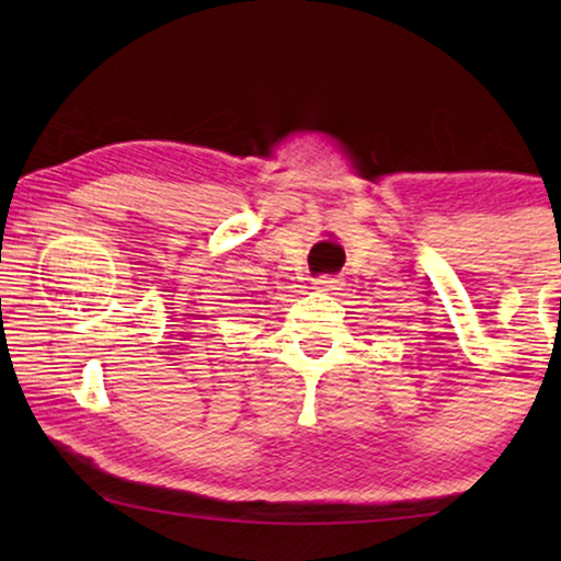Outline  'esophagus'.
Instances as JSON below:
<instances>
[{
    "mask_svg": "<svg viewBox=\"0 0 561 561\" xmlns=\"http://www.w3.org/2000/svg\"><path fill=\"white\" fill-rule=\"evenodd\" d=\"M342 280L334 278V275H321V278H313V288L317 290H340Z\"/></svg>",
    "mask_w": 561,
    "mask_h": 561,
    "instance_id": "1",
    "label": "esophagus"
}]
</instances>
